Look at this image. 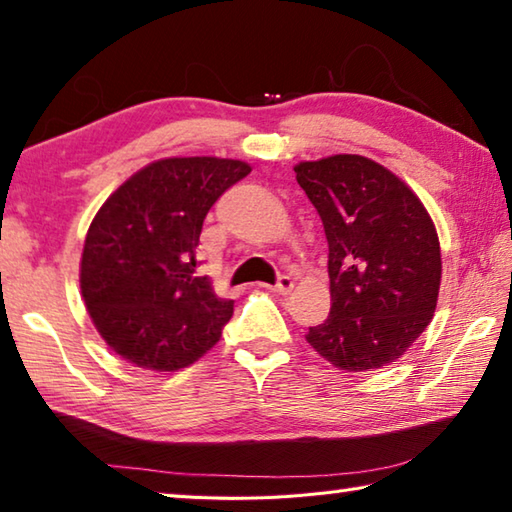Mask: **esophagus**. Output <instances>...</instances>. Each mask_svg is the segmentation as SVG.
<instances>
[{
  "mask_svg": "<svg viewBox=\"0 0 512 512\" xmlns=\"http://www.w3.org/2000/svg\"><path fill=\"white\" fill-rule=\"evenodd\" d=\"M293 286H295L293 277H291V275H282L280 280H277V284L273 286V291H275V293H280V295H288V293L293 291Z\"/></svg>",
  "mask_w": 512,
  "mask_h": 512,
  "instance_id": "obj_1",
  "label": "esophagus"
}]
</instances>
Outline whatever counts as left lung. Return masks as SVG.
<instances>
[{
	"mask_svg": "<svg viewBox=\"0 0 512 512\" xmlns=\"http://www.w3.org/2000/svg\"><path fill=\"white\" fill-rule=\"evenodd\" d=\"M329 241V318L306 342L345 371L392 365L430 324L439 235L421 199L376 161L336 154L293 167Z\"/></svg>",
	"mask_w": 512,
	"mask_h": 512,
	"instance_id": "left-lung-1",
	"label": "left lung"
}]
</instances>
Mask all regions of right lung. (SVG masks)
I'll return each instance as SVG.
<instances>
[{"mask_svg":"<svg viewBox=\"0 0 512 512\" xmlns=\"http://www.w3.org/2000/svg\"><path fill=\"white\" fill-rule=\"evenodd\" d=\"M250 165L217 156L161 159L129 176L91 221L82 300L102 340L150 371H179L221 338L232 300L197 275L208 210Z\"/></svg>","mask_w":512,"mask_h":512,"instance_id":"obj_1","label":"right lung"}]
</instances>
